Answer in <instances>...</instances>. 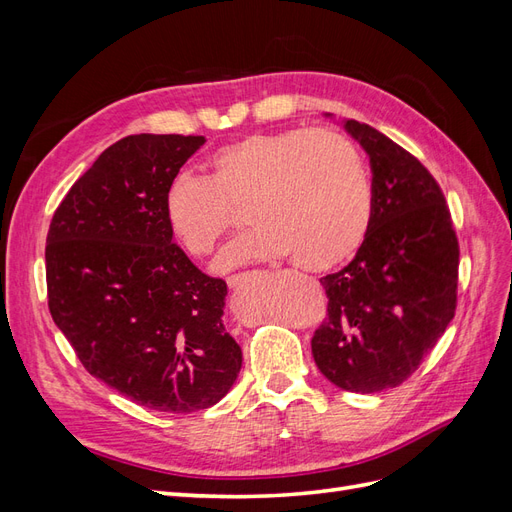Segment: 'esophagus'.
Here are the masks:
<instances>
[{"label":"esophagus","mask_w":512,"mask_h":512,"mask_svg":"<svg viewBox=\"0 0 512 512\" xmlns=\"http://www.w3.org/2000/svg\"><path fill=\"white\" fill-rule=\"evenodd\" d=\"M245 280H247V273H235V275L228 277V286L230 288H239Z\"/></svg>","instance_id":"34e87169"}]
</instances>
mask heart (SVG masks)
Instances as JSON below:
<instances>
[{
  "label": "heart",
  "instance_id": "b5f03b06",
  "mask_svg": "<svg viewBox=\"0 0 512 512\" xmlns=\"http://www.w3.org/2000/svg\"><path fill=\"white\" fill-rule=\"evenodd\" d=\"M243 207L254 228L226 247L220 269L294 256L297 267L324 273L346 265L363 247L374 192L350 138L290 128L222 145L207 160V177L183 173L164 196L170 232L196 258L218 247Z\"/></svg>",
  "mask_w": 512,
  "mask_h": 512
}]
</instances>
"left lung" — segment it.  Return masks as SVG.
I'll use <instances>...</instances> for the list:
<instances>
[{"label":"left lung","instance_id":"left-lung-1","mask_svg":"<svg viewBox=\"0 0 512 512\" xmlns=\"http://www.w3.org/2000/svg\"><path fill=\"white\" fill-rule=\"evenodd\" d=\"M344 126L369 156L374 218L350 265L320 280L312 354L339 389L378 393L408 380L453 320L459 241L429 170L367 123Z\"/></svg>","mask_w":512,"mask_h":512}]
</instances>
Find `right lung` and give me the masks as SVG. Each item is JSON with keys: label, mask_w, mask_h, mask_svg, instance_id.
<instances>
[{"label": "right lung", "mask_w": 512, "mask_h": 512, "mask_svg": "<svg viewBox=\"0 0 512 512\" xmlns=\"http://www.w3.org/2000/svg\"><path fill=\"white\" fill-rule=\"evenodd\" d=\"M205 136L132 134L76 181L46 235V294L91 376L158 412L205 410L230 391L241 348L226 282L185 256L164 213L170 181Z\"/></svg>", "instance_id": "right-lung-1"}]
</instances>
